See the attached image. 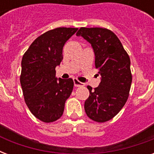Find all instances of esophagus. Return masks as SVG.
<instances>
[{"mask_svg": "<svg viewBox=\"0 0 154 154\" xmlns=\"http://www.w3.org/2000/svg\"><path fill=\"white\" fill-rule=\"evenodd\" d=\"M73 83H74V85L76 87H79V86H84L85 84H83L82 82H79L78 80L77 79H74L73 80Z\"/></svg>", "mask_w": 154, "mask_h": 154, "instance_id": "esophagus-1", "label": "esophagus"}]
</instances>
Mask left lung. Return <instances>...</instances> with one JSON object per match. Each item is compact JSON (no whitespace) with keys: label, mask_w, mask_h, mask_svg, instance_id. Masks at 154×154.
I'll return each mask as SVG.
<instances>
[{"label":"left lung","mask_w":154,"mask_h":154,"mask_svg":"<svg viewBox=\"0 0 154 154\" xmlns=\"http://www.w3.org/2000/svg\"><path fill=\"white\" fill-rule=\"evenodd\" d=\"M77 37L91 44L95 55V67L101 75L98 86L85 101L87 116L94 122H105L120 112L129 97L132 83L130 59L118 37L103 28H81Z\"/></svg>","instance_id":"8db88e82"}]
</instances>
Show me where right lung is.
I'll list each match as a JSON object with an SVG mask.
<instances>
[{
	"label": "right lung",
	"instance_id": "obj_1",
	"mask_svg": "<svg viewBox=\"0 0 154 154\" xmlns=\"http://www.w3.org/2000/svg\"><path fill=\"white\" fill-rule=\"evenodd\" d=\"M77 29L49 30L37 37L23 56L20 81L25 101L30 112L43 122H55L62 116L73 89L72 79L57 78L55 69L63 59L65 42Z\"/></svg>",
	"mask_w": 154,
	"mask_h": 154
}]
</instances>
